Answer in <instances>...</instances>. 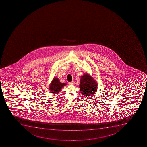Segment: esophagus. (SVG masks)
Masks as SVG:
<instances>
[{
    "instance_id": "esophagus-1",
    "label": "esophagus",
    "mask_w": 147,
    "mask_h": 147,
    "mask_svg": "<svg viewBox=\"0 0 147 147\" xmlns=\"http://www.w3.org/2000/svg\"><path fill=\"white\" fill-rule=\"evenodd\" d=\"M74 81H72V82H68V84H69V85L74 84Z\"/></svg>"
}]
</instances>
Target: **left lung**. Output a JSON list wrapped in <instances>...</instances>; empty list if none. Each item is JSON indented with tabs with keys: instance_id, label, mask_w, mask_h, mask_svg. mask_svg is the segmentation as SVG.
Returning a JSON list of instances; mask_svg holds the SVG:
<instances>
[{
	"instance_id": "left-lung-1",
	"label": "left lung",
	"mask_w": 147,
	"mask_h": 147,
	"mask_svg": "<svg viewBox=\"0 0 147 147\" xmlns=\"http://www.w3.org/2000/svg\"><path fill=\"white\" fill-rule=\"evenodd\" d=\"M79 87L83 96L89 97L93 96L97 91V84L90 75L84 74L80 77Z\"/></svg>"
}]
</instances>
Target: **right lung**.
Returning <instances> with one entry per match:
<instances>
[{
    "instance_id": "1",
    "label": "right lung",
    "mask_w": 147,
    "mask_h": 147,
    "mask_svg": "<svg viewBox=\"0 0 147 147\" xmlns=\"http://www.w3.org/2000/svg\"><path fill=\"white\" fill-rule=\"evenodd\" d=\"M66 85V83L60 82L59 79L55 77L51 81V83L49 86L50 87L49 89L51 93L57 95L61 90L63 87Z\"/></svg>"
}]
</instances>
